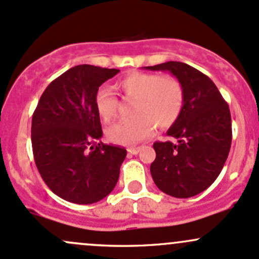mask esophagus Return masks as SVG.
Instances as JSON below:
<instances>
[{
  "label": "esophagus",
  "mask_w": 259,
  "mask_h": 259,
  "mask_svg": "<svg viewBox=\"0 0 259 259\" xmlns=\"http://www.w3.org/2000/svg\"><path fill=\"white\" fill-rule=\"evenodd\" d=\"M140 150H141V146H137V148H127V152H129V154H132V155L139 154Z\"/></svg>",
  "instance_id": "1"
}]
</instances>
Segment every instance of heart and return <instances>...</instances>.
<instances>
[{
  "mask_svg": "<svg viewBox=\"0 0 259 259\" xmlns=\"http://www.w3.org/2000/svg\"><path fill=\"white\" fill-rule=\"evenodd\" d=\"M118 87L126 97L134 98L130 109L134 116L121 119L107 132L109 140L118 145L140 143L151 134L152 124L160 129L170 127L184 110V89L174 77L134 72L121 78ZM94 105L99 118L108 122L115 116L118 99L110 89L102 87L95 93Z\"/></svg>",
  "mask_w": 259,
  "mask_h": 259,
  "instance_id": "obj_1",
  "label": "heart"
}]
</instances>
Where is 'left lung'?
<instances>
[{
    "instance_id": "left-lung-1",
    "label": "left lung",
    "mask_w": 259,
    "mask_h": 259,
    "mask_svg": "<svg viewBox=\"0 0 259 259\" xmlns=\"http://www.w3.org/2000/svg\"><path fill=\"white\" fill-rule=\"evenodd\" d=\"M144 68L170 72L185 94L184 110L167 130L178 143L154 144L152 180L172 197L201 194L219 178L230 152L232 122L228 104L213 81L191 65L171 61Z\"/></svg>"
}]
</instances>
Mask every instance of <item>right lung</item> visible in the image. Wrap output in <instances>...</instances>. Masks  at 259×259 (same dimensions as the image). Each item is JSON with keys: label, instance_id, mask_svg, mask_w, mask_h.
Here are the masks:
<instances>
[{"label": "right lung", "instance_id": "obj_1", "mask_svg": "<svg viewBox=\"0 0 259 259\" xmlns=\"http://www.w3.org/2000/svg\"><path fill=\"white\" fill-rule=\"evenodd\" d=\"M119 69L75 65L46 88L32 116V149L43 181L57 196L79 205L98 202L118 182L126 150L107 145L94 97Z\"/></svg>", "mask_w": 259, "mask_h": 259}]
</instances>
